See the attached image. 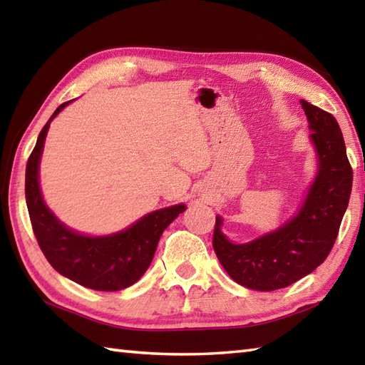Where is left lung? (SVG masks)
Listing matches in <instances>:
<instances>
[{"instance_id": "1", "label": "left lung", "mask_w": 365, "mask_h": 365, "mask_svg": "<svg viewBox=\"0 0 365 365\" xmlns=\"http://www.w3.org/2000/svg\"><path fill=\"white\" fill-rule=\"evenodd\" d=\"M319 157V170L297 216L274 232L237 245L221 232L216 216L213 250L222 268L246 289H284L322 265L336 243L351 195L353 169L334 115L301 100Z\"/></svg>"}]
</instances>
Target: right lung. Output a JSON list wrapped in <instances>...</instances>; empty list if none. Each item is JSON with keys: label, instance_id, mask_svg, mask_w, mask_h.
<instances>
[{"label": "right lung", "instance_id": "obj_1", "mask_svg": "<svg viewBox=\"0 0 365 365\" xmlns=\"http://www.w3.org/2000/svg\"><path fill=\"white\" fill-rule=\"evenodd\" d=\"M71 102L56 108L28 158L25 196L29 220L43 255L59 274L92 290L118 292L141 279L150 265L161 234L187 207L178 204L155 210L128 229L105 237L81 235L66 227L43 202L38 187V163L50 122Z\"/></svg>", "mask_w": 365, "mask_h": 365}]
</instances>
